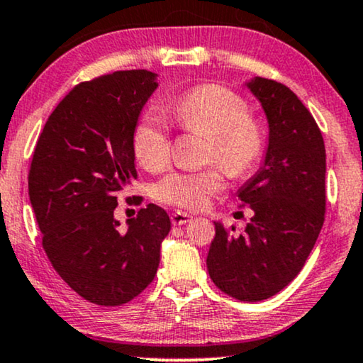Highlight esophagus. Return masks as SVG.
Returning <instances> with one entry per match:
<instances>
[{
  "label": "esophagus",
  "instance_id": "34e87169",
  "mask_svg": "<svg viewBox=\"0 0 363 363\" xmlns=\"http://www.w3.org/2000/svg\"><path fill=\"white\" fill-rule=\"evenodd\" d=\"M192 220V216L187 214V212H174L171 216V222L174 225H184L187 222Z\"/></svg>",
  "mask_w": 363,
  "mask_h": 363
}]
</instances>
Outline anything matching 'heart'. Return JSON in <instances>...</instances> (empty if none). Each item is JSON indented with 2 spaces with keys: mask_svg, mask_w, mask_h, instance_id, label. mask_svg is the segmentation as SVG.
<instances>
[{
  "mask_svg": "<svg viewBox=\"0 0 363 363\" xmlns=\"http://www.w3.org/2000/svg\"><path fill=\"white\" fill-rule=\"evenodd\" d=\"M167 114L184 131L206 134L204 161L217 162L232 177L249 174L265 151V133L249 116L242 96L220 84H204L167 104ZM133 152L146 171H161L171 154V134L156 116L146 114L133 131ZM225 189L222 169L172 171L154 184V197L167 206L201 209Z\"/></svg>",
  "mask_w": 363,
  "mask_h": 363,
  "instance_id": "b5f03b06",
  "label": "heart"
}]
</instances>
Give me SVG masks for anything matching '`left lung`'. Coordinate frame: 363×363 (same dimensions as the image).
<instances>
[{
  "mask_svg": "<svg viewBox=\"0 0 363 363\" xmlns=\"http://www.w3.org/2000/svg\"><path fill=\"white\" fill-rule=\"evenodd\" d=\"M269 119L264 166L239 197L254 211L244 234L216 222L207 255L212 282L227 296L259 302L301 272L325 220V144L292 89L255 77L247 84Z\"/></svg>",
  "mask_w": 363,
  "mask_h": 363,
  "instance_id": "obj_1",
  "label": "left lung"
}]
</instances>
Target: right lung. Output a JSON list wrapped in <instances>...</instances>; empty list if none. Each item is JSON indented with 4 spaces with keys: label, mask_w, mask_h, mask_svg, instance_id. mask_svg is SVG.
Wrapping results in <instances>:
<instances>
[{
    "label": "right lung",
    "mask_w": 363,
    "mask_h": 363,
    "mask_svg": "<svg viewBox=\"0 0 363 363\" xmlns=\"http://www.w3.org/2000/svg\"><path fill=\"white\" fill-rule=\"evenodd\" d=\"M147 69L116 71L76 84L56 106L33 152L28 194L52 269L96 306H123L154 280L171 230L156 204L119 230L118 196L138 179L133 131L156 89ZM125 197L141 206L143 197Z\"/></svg>",
    "instance_id": "right-lung-1"
}]
</instances>
